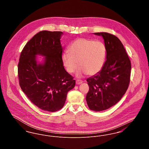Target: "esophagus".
Listing matches in <instances>:
<instances>
[{"label":"esophagus","instance_id":"obj_1","mask_svg":"<svg viewBox=\"0 0 149 149\" xmlns=\"http://www.w3.org/2000/svg\"><path fill=\"white\" fill-rule=\"evenodd\" d=\"M83 82V81L81 80H79V79H77V80H76V84H78V85L81 84Z\"/></svg>","mask_w":149,"mask_h":149}]
</instances>
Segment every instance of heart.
I'll list each match as a JSON object with an SVG mask.
<instances>
[{
    "label": "heart",
    "mask_w": 149,
    "mask_h": 149,
    "mask_svg": "<svg viewBox=\"0 0 149 149\" xmlns=\"http://www.w3.org/2000/svg\"><path fill=\"white\" fill-rule=\"evenodd\" d=\"M68 52L62 55L63 64L66 71L73 73L80 66L78 76L86 74L94 75L102 69L107 57L104 43L100 41L79 38L71 43Z\"/></svg>",
    "instance_id": "b5f03b06"
}]
</instances>
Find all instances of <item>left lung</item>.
I'll use <instances>...</instances> for the list:
<instances>
[{"instance_id":"obj_1","label":"left lung","mask_w":149,"mask_h":149,"mask_svg":"<svg viewBox=\"0 0 149 149\" xmlns=\"http://www.w3.org/2000/svg\"><path fill=\"white\" fill-rule=\"evenodd\" d=\"M94 34L102 36L104 39L107 59L101 71L86 79L89 90L86 100L91 110L99 112L113 106L126 92L130 81L131 64L118 37L107 32Z\"/></svg>"}]
</instances>
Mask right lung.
Segmentation results:
<instances>
[{
	"mask_svg": "<svg viewBox=\"0 0 149 149\" xmlns=\"http://www.w3.org/2000/svg\"><path fill=\"white\" fill-rule=\"evenodd\" d=\"M60 31H42L34 36L22 51L18 65L19 83L31 102L42 110L61 109L75 80L65 70L62 61ZM36 54L45 56L37 64Z\"/></svg>",
	"mask_w": 149,
	"mask_h": 149,
	"instance_id": "obj_1",
	"label": "right lung"
}]
</instances>
